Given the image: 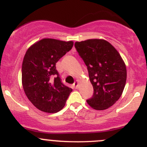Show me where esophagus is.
<instances>
[{"label":"esophagus","mask_w":147,"mask_h":147,"mask_svg":"<svg viewBox=\"0 0 147 147\" xmlns=\"http://www.w3.org/2000/svg\"><path fill=\"white\" fill-rule=\"evenodd\" d=\"M73 86H74V87H75V88H78V81H76V82H74Z\"/></svg>","instance_id":"1"}]
</instances>
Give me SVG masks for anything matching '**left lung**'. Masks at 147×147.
Returning a JSON list of instances; mask_svg holds the SVG:
<instances>
[{"instance_id":"left-lung-1","label":"left lung","mask_w":147,"mask_h":147,"mask_svg":"<svg viewBox=\"0 0 147 147\" xmlns=\"http://www.w3.org/2000/svg\"><path fill=\"white\" fill-rule=\"evenodd\" d=\"M75 47L87 66L94 90L87 104L97 110L110 107L120 98L127 80L126 65L119 53L101 39L76 42Z\"/></svg>"}]
</instances>
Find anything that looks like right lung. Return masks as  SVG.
<instances>
[{
    "instance_id": "obj_1",
    "label": "right lung",
    "mask_w": 147,
    "mask_h": 147,
    "mask_svg": "<svg viewBox=\"0 0 147 147\" xmlns=\"http://www.w3.org/2000/svg\"><path fill=\"white\" fill-rule=\"evenodd\" d=\"M72 46V41L44 38L30 47L25 55L22 65L23 90L28 100L42 112L61 110L72 91L62 82L55 66Z\"/></svg>"
}]
</instances>
